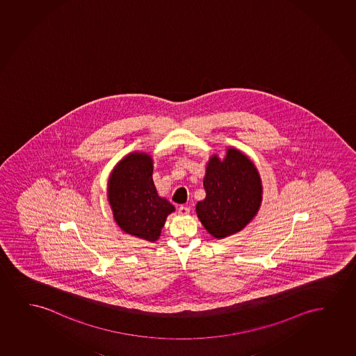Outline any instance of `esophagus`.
I'll list each match as a JSON object with an SVG mask.
<instances>
[{
	"instance_id": "esophagus-1",
	"label": "esophagus",
	"mask_w": 356,
	"mask_h": 356,
	"mask_svg": "<svg viewBox=\"0 0 356 356\" xmlns=\"http://www.w3.org/2000/svg\"><path fill=\"white\" fill-rule=\"evenodd\" d=\"M188 213H190V208H187L185 205H181L180 208H179V215L187 216Z\"/></svg>"
}]
</instances>
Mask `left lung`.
<instances>
[{
  "label": "left lung",
  "mask_w": 356,
  "mask_h": 356,
  "mask_svg": "<svg viewBox=\"0 0 356 356\" xmlns=\"http://www.w3.org/2000/svg\"><path fill=\"white\" fill-rule=\"evenodd\" d=\"M207 197L197 203L195 211L204 228L216 239L241 232L259 213L262 182L248 156L228 148L220 159H209L203 181Z\"/></svg>",
  "instance_id": "left-lung-1"
}]
</instances>
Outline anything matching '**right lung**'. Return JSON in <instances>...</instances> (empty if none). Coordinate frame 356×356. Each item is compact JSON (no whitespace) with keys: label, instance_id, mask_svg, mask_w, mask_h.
Returning <instances> with one entry per match:
<instances>
[{"label":"right lung","instance_id":"1","mask_svg":"<svg viewBox=\"0 0 356 356\" xmlns=\"http://www.w3.org/2000/svg\"><path fill=\"white\" fill-rule=\"evenodd\" d=\"M152 157L143 152L129 153L112 170L107 198L115 221L122 231L146 241H156L172 204L159 197L153 184Z\"/></svg>","mask_w":356,"mask_h":356}]
</instances>
